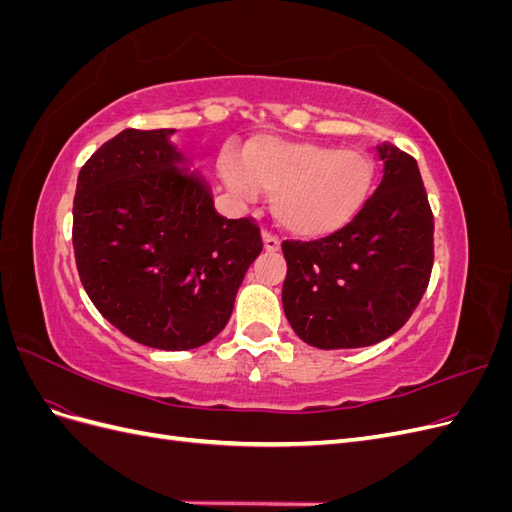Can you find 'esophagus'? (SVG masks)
<instances>
[{"instance_id": "esophagus-1", "label": "esophagus", "mask_w": 512, "mask_h": 512, "mask_svg": "<svg viewBox=\"0 0 512 512\" xmlns=\"http://www.w3.org/2000/svg\"><path fill=\"white\" fill-rule=\"evenodd\" d=\"M262 243H265V250L267 252H277L280 250V239L275 235H271L269 230H262Z\"/></svg>"}]
</instances>
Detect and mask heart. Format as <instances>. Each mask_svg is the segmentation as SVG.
<instances>
[{
    "label": "heart",
    "instance_id": "obj_1",
    "mask_svg": "<svg viewBox=\"0 0 512 512\" xmlns=\"http://www.w3.org/2000/svg\"><path fill=\"white\" fill-rule=\"evenodd\" d=\"M222 177L241 198H254L256 188L271 192L275 218L294 235L324 237L361 211L374 164L363 151L262 136L247 145L243 168L224 160Z\"/></svg>",
    "mask_w": 512,
    "mask_h": 512
}]
</instances>
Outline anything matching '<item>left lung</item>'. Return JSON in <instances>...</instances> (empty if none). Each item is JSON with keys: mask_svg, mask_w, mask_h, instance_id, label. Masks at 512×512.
I'll list each match as a JSON object with an SVG mask.
<instances>
[{"mask_svg": "<svg viewBox=\"0 0 512 512\" xmlns=\"http://www.w3.org/2000/svg\"><path fill=\"white\" fill-rule=\"evenodd\" d=\"M382 181L342 230L284 241V314L320 350L374 346L399 331L429 284L433 215L418 164L382 143Z\"/></svg>", "mask_w": 512, "mask_h": 512, "instance_id": "8db88e82", "label": "left lung"}]
</instances>
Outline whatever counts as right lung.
Segmentation results:
<instances>
[{
  "instance_id": "add662e5",
  "label": "right lung",
  "mask_w": 512,
  "mask_h": 512,
  "mask_svg": "<svg viewBox=\"0 0 512 512\" xmlns=\"http://www.w3.org/2000/svg\"><path fill=\"white\" fill-rule=\"evenodd\" d=\"M173 134L123 130L85 162L72 245L89 299L113 327L149 348L192 350L226 327L262 239L250 218L215 211Z\"/></svg>"
}]
</instances>
